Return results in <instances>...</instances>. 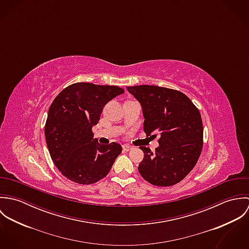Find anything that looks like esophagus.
I'll return each instance as SVG.
<instances>
[{
  "label": "esophagus",
  "instance_id": "esophagus-1",
  "mask_svg": "<svg viewBox=\"0 0 249 249\" xmlns=\"http://www.w3.org/2000/svg\"><path fill=\"white\" fill-rule=\"evenodd\" d=\"M123 149L125 150V151H129L132 149V146L131 145H128V144H124L123 145Z\"/></svg>",
  "mask_w": 249,
  "mask_h": 249
}]
</instances>
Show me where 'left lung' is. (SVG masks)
Returning <instances> with one entry per match:
<instances>
[{"instance_id": "1", "label": "left lung", "mask_w": 249, "mask_h": 249, "mask_svg": "<svg viewBox=\"0 0 249 249\" xmlns=\"http://www.w3.org/2000/svg\"><path fill=\"white\" fill-rule=\"evenodd\" d=\"M126 89L141 104L146 136H159L155 152L149 147H140L143 152L138 167L140 175L155 186L177 184L194 169L202 150L203 126L199 110L178 90L154 85Z\"/></svg>"}]
</instances>
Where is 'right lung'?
Masks as SVG:
<instances>
[{
  "mask_svg": "<svg viewBox=\"0 0 249 249\" xmlns=\"http://www.w3.org/2000/svg\"><path fill=\"white\" fill-rule=\"evenodd\" d=\"M124 90L118 86L77 82L63 89L49 108L45 137L59 172L72 182L89 185L106 178L122 152L118 142L102 144L92 127L104 107Z\"/></svg>",
  "mask_w": 249,
  "mask_h": 249,
  "instance_id": "1",
  "label": "right lung"
}]
</instances>
